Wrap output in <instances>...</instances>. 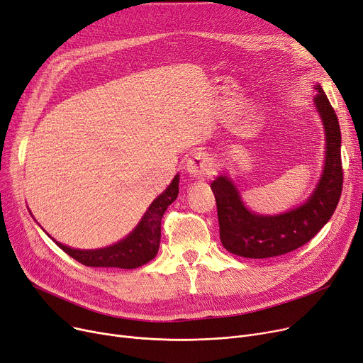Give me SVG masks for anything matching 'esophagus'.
<instances>
[{
	"label": "esophagus",
	"mask_w": 363,
	"mask_h": 363,
	"mask_svg": "<svg viewBox=\"0 0 363 363\" xmlns=\"http://www.w3.org/2000/svg\"><path fill=\"white\" fill-rule=\"evenodd\" d=\"M186 169L189 172V176L198 179V180H203L206 177H211L214 167H213V161L208 157V155L203 152H198L195 155H192L191 158L187 161Z\"/></svg>",
	"instance_id": "34e87169"
}]
</instances>
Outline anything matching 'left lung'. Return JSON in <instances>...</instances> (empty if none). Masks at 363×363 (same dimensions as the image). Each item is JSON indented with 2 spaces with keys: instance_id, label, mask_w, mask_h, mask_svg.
<instances>
[{
  "instance_id": "1",
  "label": "left lung",
  "mask_w": 363,
  "mask_h": 363,
  "mask_svg": "<svg viewBox=\"0 0 363 363\" xmlns=\"http://www.w3.org/2000/svg\"><path fill=\"white\" fill-rule=\"evenodd\" d=\"M315 106L326 134V155L322 177L308 199L284 214L260 216L244 205L228 176H218L211 189L217 202L220 239L229 252L247 258H269L294 251L307 244L334 214L342 189L341 131L338 118L322 87Z\"/></svg>"
}]
</instances>
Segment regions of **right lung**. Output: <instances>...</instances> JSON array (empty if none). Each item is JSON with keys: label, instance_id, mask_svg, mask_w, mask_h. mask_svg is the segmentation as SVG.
Returning <instances> with one entry per match:
<instances>
[{"label": "right lung", "instance_id": "1", "mask_svg": "<svg viewBox=\"0 0 363 363\" xmlns=\"http://www.w3.org/2000/svg\"><path fill=\"white\" fill-rule=\"evenodd\" d=\"M179 195V174L172 179L165 191L155 199L137 228L118 244L100 250H74L55 242L77 262L90 267L135 269L146 264L158 254L161 242V220L168 205Z\"/></svg>", "mask_w": 363, "mask_h": 363}]
</instances>
